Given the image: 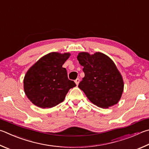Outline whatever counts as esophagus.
I'll return each instance as SVG.
<instances>
[{
    "label": "esophagus",
    "instance_id": "esophagus-1",
    "mask_svg": "<svg viewBox=\"0 0 149 149\" xmlns=\"http://www.w3.org/2000/svg\"><path fill=\"white\" fill-rule=\"evenodd\" d=\"M79 82H80V79H76L75 80V84H76L77 85H79Z\"/></svg>",
    "mask_w": 149,
    "mask_h": 149
}]
</instances>
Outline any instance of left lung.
Wrapping results in <instances>:
<instances>
[{
    "label": "left lung",
    "instance_id": "1",
    "mask_svg": "<svg viewBox=\"0 0 149 149\" xmlns=\"http://www.w3.org/2000/svg\"><path fill=\"white\" fill-rule=\"evenodd\" d=\"M77 58L85 73L78 87L89 100L105 109L117 104L123 93L124 81L114 62L100 52H81Z\"/></svg>",
    "mask_w": 149,
    "mask_h": 149
}]
</instances>
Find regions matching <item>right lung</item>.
<instances>
[{"label":"right lung","mask_w":149,"mask_h":149,"mask_svg":"<svg viewBox=\"0 0 149 149\" xmlns=\"http://www.w3.org/2000/svg\"><path fill=\"white\" fill-rule=\"evenodd\" d=\"M70 53H49L43 56L26 72L24 91L32 104L43 109L56 106L64 101L70 88L76 86L68 78L63 65Z\"/></svg>","instance_id":"right-lung-1"}]
</instances>
